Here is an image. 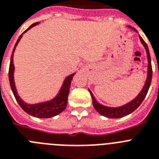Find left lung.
Returning a JSON list of instances; mask_svg holds the SVG:
<instances>
[{
	"instance_id": "8db88e82",
	"label": "left lung",
	"mask_w": 159,
	"mask_h": 159,
	"mask_svg": "<svg viewBox=\"0 0 159 159\" xmlns=\"http://www.w3.org/2000/svg\"><path fill=\"white\" fill-rule=\"evenodd\" d=\"M128 28L133 30L134 31L137 32L134 27H132L131 26H128ZM139 39L141 40V44L144 46L146 52V56H147V61H148V66H147V76H146V80L144 84L142 89L141 92L137 94L136 98H133L132 101H130L129 102L126 103V104L123 105V106H117V107H111V106H106L104 105L100 104L99 102H97V100L94 98L93 94L90 91V89H89V91L91 94L92 99H93V105L94 108L97 111H98L100 115H103L105 117L111 118V119H119V118L124 117L126 115H129L131 113H132L134 111H136V109L138 108L140 105L142 103V102L145 99V96L147 94L148 90L149 89L150 84L152 81V66H151V58H150V54H149V48H148L147 44L144 41L142 38L141 37V35H139Z\"/></svg>"
}]
</instances>
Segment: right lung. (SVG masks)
I'll return each instance as SVG.
<instances>
[{"mask_svg": "<svg viewBox=\"0 0 159 159\" xmlns=\"http://www.w3.org/2000/svg\"><path fill=\"white\" fill-rule=\"evenodd\" d=\"M38 23H35L31 24L26 31L23 32L22 35L18 37L17 40L16 44L14 45L13 52H12L11 58H10V69H9V80H10V84L11 90L14 93V98L18 102V105L21 106V108L23 109V111L28 115L34 116V117L39 118V119H47V118H51L53 116L59 115L64 111L67 105V98L69 95V92H70V84L71 80L73 79V76L75 74V72L73 74L68 75L66 77L65 80H63V83L61 84V87L57 93V94L55 96L53 99L46 102H39V103H35V104H28L27 102H25L22 98L19 97L17 91L16 86H15V83H14V53L15 51L17 45H18V42L20 41L21 38L23 37V35L27 32L28 30L32 28L33 27L39 24Z\"/></svg>", "mask_w": 159, "mask_h": 159, "instance_id": "add662e5", "label": "right lung"}]
</instances>
